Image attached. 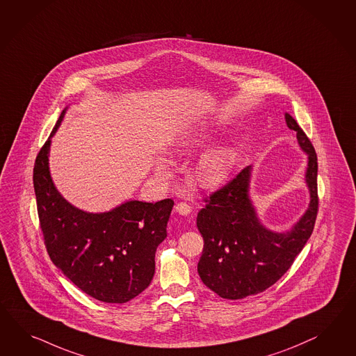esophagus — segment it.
<instances>
[{
    "instance_id": "34e87169",
    "label": "esophagus",
    "mask_w": 356,
    "mask_h": 356,
    "mask_svg": "<svg viewBox=\"0 0 356 356\" xmlns=\"http://www.w3.org/2000/svg\"><path fill=\"white\" fill-rule=\"evenodd\" d=\"M175 209H176V212H177L179 215H181V216H188V215L191 212V206H189L188 203H185V202H180V203H177Z\"/></svg>"
}]
</instances>
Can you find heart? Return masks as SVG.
Returning <instances> with one entry per match:
<instances>
[{
	"label": "heart",
	"mask_w": 356,
	"mask_h": 356,
	"mask_svg": "<svg viewBox=\"0 0 356 356\" xmlns=\"http://www.w3.org/2000/svg\"><path fill=\"white\" fill-rule=\"evenodd\" d=\"M212 138V130L207 127L182 132L174 141L176 153H189L191 150L204 145ZM239 162V150L230 144L218 145L209 149L200 156L195 165V177L204 188H216L233 174ZM158 171L165 170V162L161 161L156 165Z\"/></svg>",
	"instance_id": "b5f03b06"
}]
</instances>
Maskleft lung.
Here are the masks:
<instances>
[{"label": "left lung", "instance_id": "left-lung-1", "mask_svg": "<svg viewBox=\"0 0 356 356\" xmlns=\"http://www.w3.org/2000/svg\"><path fill=\"white\" fill-rule=\"evenodd\" d=\"M286 126L307 154L305 181L310 203L302 217L286 233L265 227L250 197L251 165L204 200L197 226L204 241L198 262L202 282L227 300L257 295L277 283L309 241L318 213V158L312 141L291 114Z\"/></svg>", "mask_w": 356, "mask_h": 356}]
</instances>
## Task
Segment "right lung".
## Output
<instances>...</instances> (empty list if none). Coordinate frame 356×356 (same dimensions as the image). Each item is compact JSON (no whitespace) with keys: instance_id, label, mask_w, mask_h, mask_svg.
I'll list each match as a JSON object with an SVG mask.
<instances>
[{"instance_id":"1","label":"right lung","mask_w":356,"mask_h":356,"mask_svg":"<svg viewBox=\"0 0 356 356\" xmlns=\"http://www.w3.org/2000/svg\"><path fill=\"white\" fill-rule=\"evenodd\" d=\"M41 147L33 168L37 212L54 265L96 300L124 304L147 288L156 270V247L167 236L174 200H129L108 212L90 213L72 206L55 188L49 168L51 138Z\"/></svg>"}]
</instances>
